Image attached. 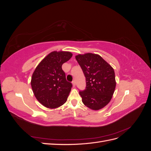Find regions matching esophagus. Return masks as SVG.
I'll use <instances>...</instances> for the list:
<instances>
[{"mask_svg":"<svg viewBox=\"0 0 151 151\" xmlns=\"http://www.w3.org/2000/svg\"><path fill=\"white\" fill-rule=\"evenodd\" d=\"M72 85H73V86H76V81L74 80V81H73L72 82Z\"/></svg>","mask_w":151,"mask_h":151,"instance_id":"esophagus-1","label":"esophagus"}]
</instances>
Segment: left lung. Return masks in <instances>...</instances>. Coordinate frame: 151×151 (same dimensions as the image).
Here are the masks:
<instances>
[{
    "instance_id": "1",
    "label": "left lung",
    "mask_w": 151,
    "mask_h": 151,
    "mask_svg": "<svg viewBox=\"0 0 151 151\" xmlns=\"http://www.w3.org/2000/svg\"><path fill=\"white\" fill-rule=\"evenodd\" d=\"M76 59L86 77V89L79 91L82 101L89 108L99 110L112 98L116 87L115 71L97 54H79Z\"/></svg>"
}]
</instances>
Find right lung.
<instances>
[{
	"mask_svg": "<svg viewBox=\"0 0 151 151\" xmlns=\"http://www.w3.org/2000/svg\"><path fill=\"white\" fill-rule=\"evenodd\" d=\"M72 56L69 52H52L35 68L31 88L36 98L44 106L56 108L66 102L72 84L67 81L62 65Z\"/></svg>",
	"mask_w": 151,
	"mask_h": 151,
	"instance_id": "1",
	"label": "right lung"
}]
</instances>
